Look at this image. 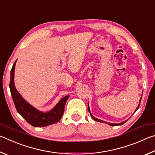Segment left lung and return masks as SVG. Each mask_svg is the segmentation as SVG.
Instances as JSON below:
<instances>
[{"label":"left lung","mask_w":155,"mask_h":155,"mask_svg":"<svg viewBox=\"0 0 155 155\" xmlns=\"http://www.w3.org/2000/svg\"><path fill=\"white\" fill-rule=\"evenodd\" d=\"M141 99H142V98L140 99V102H141ZM140 104H139V105H138V107H137L136 110H135V112H136V111L137 110L138 108H139V107H140ZM88 111H89V112H90L91 115V117L93 118V120H94L95 121L101 122V123H104V121H103V120H99V119H97V118H94V116L91 114V112H90V109H89V106H88ZM125 122H127V120H126V121H124V122H123V123H119V124H113V123H107V124H110V125H111V126H117V125H121V124H123L124 123H125Z\"/></svg>","instance_id":"obj_1"}]
</instances>
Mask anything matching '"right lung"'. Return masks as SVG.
I'll list each match as a JSON object with an SVG mask.
<instances>
[{"label": "right lung", "instance_id": "1", "mask_svg": "<svg viewBox=\"0 0 155 155\" xmlns=\"http://www.w3.org/2000/svg\"><path fill=\"white\" fill-rule=\"evenodd\" d=\"M15 65V62L13 64L12 70H11L9 88L13 101L18 112L25 119L27 123L33 127H45L58 123L63 115L64 105L69 95L63 97L50 112L46 113L39 112L28 104L15 89L14 82H13Z\"/></svg>", "mask_w": 155, "mask_h": 155}]
</instances>
